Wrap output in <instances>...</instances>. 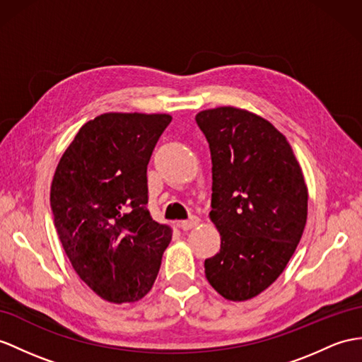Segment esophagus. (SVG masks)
<instances>
[{
    "instance_id": "obj_1",
    "label": "esophagus",
    "mask_w": 362,
    "mask_h": 362,
    "mask_svg": "<svg viewBox=\"0 0 362 362\" xmlns=\"http://www.w3.org/2000/svg\"><path fill=\"white\" fill-rule=\"evenodd\" d=\"M198 224H199V218L198 216H190L189 219H186V221H181L180 227L182 228V230H190V228L197 227Z\"/></svg>"
}]
</instances>
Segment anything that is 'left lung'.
I'll return each instance as SVG.
<instances>
[{"label":"left lung","mask_w":362,"mask_h":362,"mask_svg":"<svg viewBox=\"0 0 362 362\" xmlns=\"http://www.w3.org/2000/svg\"><path fill=\"white\" fill-rule=\"evenodd\" d=\"M195 119L210 148V219L221 235L206 278L226 299L245 301L275 283L301 240L303 170L286 136L258 115L218 107Z\"/></svg>","instance_id":"1"}]
</instances>
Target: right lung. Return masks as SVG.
Returning a JSON list of instances; mask_svg holds the SVG:
<instances>
[{"label": "right lung", "instance_id": "obj_1", "mask_svg": "<svg viewBox=\"0 0 362 362\" xmlns=\"http://www.w3.org/2000/svg\"><path fill=\"white\" fill-rule=\"evenodd\" d=\"M172 117L104 113L61 156L50 187L55 227L75 272L109 303L152 288L172 240L148 214L147 164Z\"/></svg>", "mask_w": 362, "mask_h": 362}]
</instances>
